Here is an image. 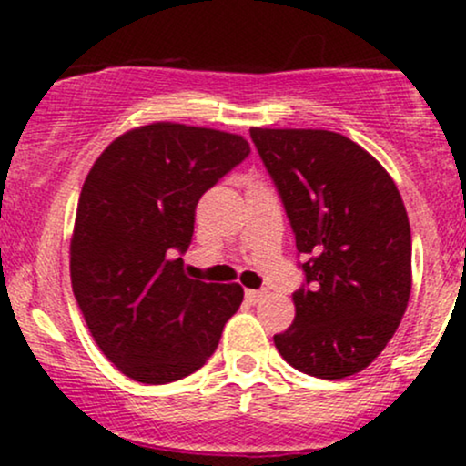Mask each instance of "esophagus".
Segmentation results:
<instances>
[{
  "label": "esophagus",
  "instance_id": "34e87169",
  "mask_svg": "<svg viewBox=\"0 0 466 466\" xmlns=\"http://www.w3.org/2000/svg\"><path fill=\"white\" fill-rule=\"evenodd\" d=\"M267 296V291H260V289H248L245 291V298H248L249 304H258Z\"/></svg>",
  "mask_w": 466,
  "mask_h": 466
}]
</instances>
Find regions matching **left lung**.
I'll use <instances>...</instances> for the list:
<instances>
[{
    "label": "left lung",
    "instance_id": "1",
    "mask_svg": "<svg viewBox=\"0 0 466 466\" xmlns=\"http://www.w3.org/2000/svg\"><path fill=\"white\" fill-rule=\"evenodd\" d=\"M307 285L296 318L274 335L282 360L318 379L361 372L397 333L411 291V232L400 192L370 153L326 129H260Z\"/></svg>",
    "mask_w": 466,
    "mask_h": 466
}]
</instances>
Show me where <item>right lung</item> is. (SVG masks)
I'll return each instance as SVG.
<instances>
[{"label": "right lung", "mask_w": 466, "mask_h": 466, "mask_svg": "<svg viewBox=\"0 0 466 466\" xmlns=\"http://www.w3.org/2000/svg\"><path fill=\"white\" fill-rule=\"evenodd\" d=\"M249 155L243 136L153 122L96 159L76 208L69 276L89 333L133 381H179L210 360L243 302L237 282L192 280L197 201Z\"/></svg>", "instance_id": "1"}]
</instances>
